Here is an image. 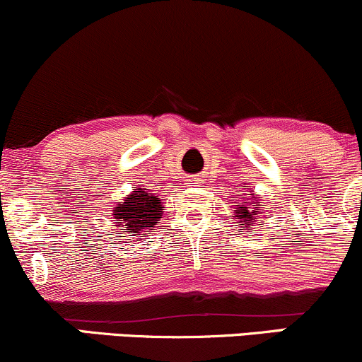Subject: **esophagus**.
<instances>
[{
  "instance_id": "1",
  "label": "esophagus",
  "mask_w": 362,
  "mask_h": 362,
  "mask_svg": "<svg viewBox=\"0 0 362 362\" xmlns=\"http://www.w3.org/2000/svg\"><path fill=\"white\" fill-rule=\"evenodd\" d=\"M187 182H189L190 187H197L199 178H197V177H189V178H187Z\"/></svg>"
}]
</instances>
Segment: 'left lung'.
Returning a JSON list of instances; mask_svg holds the SVG:
<instances>
[{
    "instance_id": "left-lung-1",
    "label": "left lung",
    "mask_w": 362,
    "mask_h": 362,
    "mask_svg": "<svg viewBox=\"0 0 362 362\" xmlns=\"http://www.w3.org/2000/svg\"><path fill=\"white\" fill-rule=\"evenodd\" d=\"M248 197H243V202H238V207L235 211V219H238V223L245 224L243 228H252L255 224L257 219H259V213L260 211L257 207H250V206H260L259 199H257V194H253L250 190V194H247Z\"/></svg>"
}]
</instances>
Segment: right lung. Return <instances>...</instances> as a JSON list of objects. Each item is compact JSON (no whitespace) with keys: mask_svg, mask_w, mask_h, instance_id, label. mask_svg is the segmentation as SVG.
Instances as JSON below:
<instances>
[{"mask_svg":"<svg viewBox=\"0 0 362 362\" xmlns=\"http://www.w3.org/2000/svg\"><path fill=\"white\" fill-rule=\"evenodd\" d=\"M163 214L160 199L155 194H149L148 189L134 187L132 194L124 199L122 204L114 207V219L117 226H124L129 231V236L141 235L156 224Z\"/></svg>","mask_w":362,"mask_h":362,"instance_id":"add662e5","label":"right lung"}]
</instances>
